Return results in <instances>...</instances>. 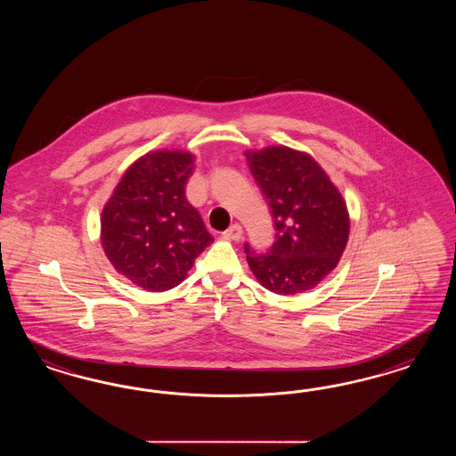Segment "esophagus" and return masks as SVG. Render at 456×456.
Instances as JSON below:
<instances>
[{
  "label": "esophagus",
  "mask_w": 456,
  "mask_h": 456,
  "mask_svg": "<svg viewBox=\"0 0 456 456\" xmlns=\"http://www.w3.org/2000/svg\"><path fill=\"white\" fill-rule=\"evenodd\" d=\"M225 239H231V240H240L242 239V227L239 224H232L225 232H224Z\"/></svg>",
  "instance_id": "1"
}]
</instances>
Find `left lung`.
Instances as JSON below:
<instances>
[{"label": "left lung", "instance_id": "obj_1", "mask_svg": "<svg viewBox=\"0 0 456 456\" xmlns=\"http://www.w3.org/2000/svg\"><path fill=\"white\" fill-rule=\"evenodd\" d=\"M246 157L276 225V240L265 254L246 244L250 271L261 286L281 296L314 289L347 244L343 195L309 153L273 145L248 151Z\"/></svg>", "mask_w": 456, "mask_h": 456}]
</instances>
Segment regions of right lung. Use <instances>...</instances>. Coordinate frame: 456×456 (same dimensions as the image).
<instances>
[{"instance_id": "right-lung-1", "label": "right lung", "mask_w": 456, "mask_h": 456, "mask_svg": "<svg viewBox=\"0 0 456 456\" xmlns=\"http://www.w3.org/2000/svg\"><path fill=\"white\" fill-rule=\"evenodd\" d=\"M192 153L155 151L125 170L102 210V248L118 274L151 292L179 286L214 242L185 197Z\"/></svg>"}]
</instances>
